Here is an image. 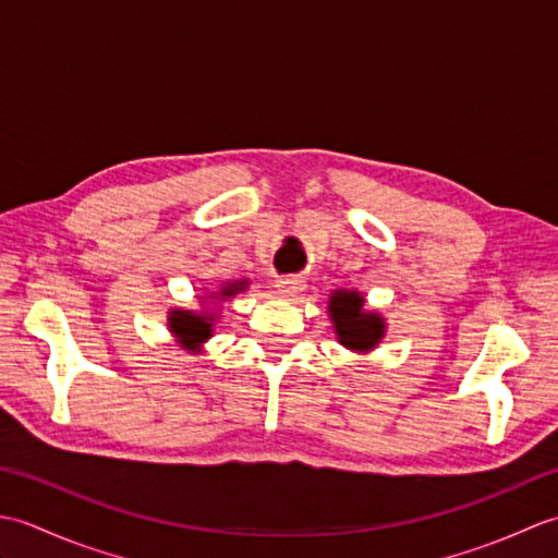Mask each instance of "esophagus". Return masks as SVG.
I'll list each match as a JSON object with an SVG mask.
<instances>
[{
	"mask_svg": "<svg viewBox=\"0 0 558 558\" xmlns=\"http://www.w3.org/2000/svg\"><path fill=\"white\" fill-rule=\"evenodd\" d=\"M276 288H278L280 298L292 300V298H298V294L304 290V280L302 278H280L276 282Z\"/></svg>",
	"mask_w": 558,
	"mask_h": 558,
	"instance_id": "obj_1",
	"label": "esophagus"
}]
</instances>
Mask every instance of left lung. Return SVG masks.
<instances>
[{"instance_id":"left-lung-1","label":"left lung","mask_w":558,"mask_h":558,"mask_svg":"<svg viewBox=\"0 0 558 558\" xmlns=\"http://www.w3.org/2000/svg\"><path fill=\"white\" fill-rule=\"evenodd\" d=\"M330 322L338 333L340 345L354 352H369L386 333V322L376 312H364V298L360 292L336 290L328 302Z\"/></svg>"}]
</instances>
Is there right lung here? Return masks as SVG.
<instances>
[{
    "label": "right lung",
    "instance_id": "1",
    "mask_svg": "<svg viewBox=\"0 0 558 558\" xmlns=\"http://www.w3.org/2000/svg\"><path fill=\"white\" fill-rule=\"evenodd\" d=\"M248 282L246 280H234V282H225L220 292H213V298H234L236 292L246 290ZM213 314H194L186 310H172L168 322L172 336L182 342V348L186 350H198L204 342L213 336Z\"/></svg>",
    "mask_w": 558,
    "mask_h": 558
}]
</instances>
